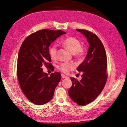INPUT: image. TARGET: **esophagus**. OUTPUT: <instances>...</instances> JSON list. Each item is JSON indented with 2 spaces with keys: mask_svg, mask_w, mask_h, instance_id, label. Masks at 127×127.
I'll return each mask as SVG.
<instances>
[{
  "mask_svg": "<svg viewBox=\"0 0 127 127\" xmlns=\"http://www.w3.org/2000/svg\"><path fill=\"white\" fill-rule=\"evenodd\" d=\"M61 76H62V78H67V76H65V75H64V74H62V75H61Z\"/></svg>",
  "mask_w": 127,
  "mask_h": 127,
  "instance_id": "1",
  "label": "esophagus"
}]
</instances>
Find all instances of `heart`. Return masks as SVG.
Returning <instances> with one entry per match:
<instances>
[{
	"label": "heart",
	"mask_w": 127,
	"mask_h": 127,
	"mask_svg": "<svg viewBox=\"0 0 127 127\" xmlns=\"http://www.w3.org/2000/svg\"><path fill=\"white\" fill-rule=\"evenodd\" d=\"M62 44L67 48L77 58H81L85 54V51L82 46L81 42L74 36H68L65 38L62 42ZM57 46L53 44L49 48V53L52 59H55L56 56ZM76 67L75 64L73 63H62L58 65V68L62 72L67 74L71 70L74 69Z\"/></svg>",
	"instance_id": "b5f03b06"
}]
</instances>
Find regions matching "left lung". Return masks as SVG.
Here are the masks:
<instances>
[{
  "label": "left lung",
  "mask_w": 127,
  "mask_h": 127,
  "mask_svg": "<svg viewBox=\"0 0 127 127\" xmlns=\"http://www.w3.org/2000/svg\"><path fill=\"white\" fill-rule=\"evenodd\" d=\"M76 30L85 35L90 43L85 59L77 70L83 72L78 81L72 77V86L68 95L77 104L85 106L94 100L104 89L107 82V59L105 49L101 41L95 34L87 30Z\"/></svg>",
  "instance_id": "8db88e82"
}]
</instances>
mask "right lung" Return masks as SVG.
Masks as SVG:
<instances>
[{
	"instance_id": "1",
	"label": "right lung",
	"mask_w": 127,
	"mask_h": 127,
	"mask_svg": "<svg viewBox=\"0 0 127 127\" xmlns=\"http://www.w3.org/2000/svg\"><path fill=\"white\" fill-rule=\"evenodd\" d=\"M66 33L62 30H40L28 36L20 46L17 76L22 92L35 105H44L52 99L55 89L60 82V73L55 72L49 76L43 72L42 66L53 68L50 63L49 46L57 37Z\"/></svg>"
}]
</instances>
